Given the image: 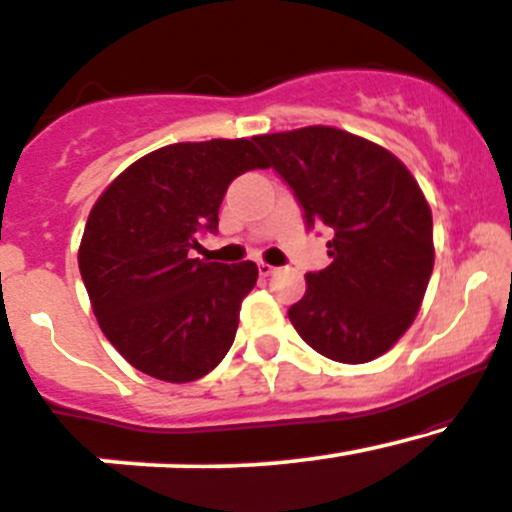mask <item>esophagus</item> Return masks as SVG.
<instances>
[{
    "label": "esophagus",
    "mask_w": 512,
    "mask_h": 512,
    "mask_svg": "<svg viewBox=\"0 0 512 512\" xmlns=\"http://www.w3.org/2000/svg\"><path fill=\"white\" fill-rule=\"evenodd\" d=\"M258 273H261L263 278H268V275L275 273V266H271V263H258Z\"/></svg>",
    "instance_id": "esophagus-1"
}]
</instances>
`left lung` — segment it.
I'll return each mask as SVG.
<instances>
[{
    "mask_svg": "<svg viewBox=\"0 0 512 512\" xmlns=\"http://www.w3.org/2000/svg\"><path fill=\"white\" fill-rule=\"evenodd\" d=\"M254 142L307 229L331 232V263L304 275L307 292L287 309L292 326L336 363L380 358L416 319L433 273V215L416 179L384 147L326 125Z\"/></svg>",
    "mask_w": 512,
    "mask_h": 512,
    "instance_id": "1",
    "label": "left lung"
}]
</instances>
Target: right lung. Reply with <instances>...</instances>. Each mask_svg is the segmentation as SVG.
<instances>
[{"label":"right lung","instance_id":"right-lung-1","mask_svg":"<svg viewBox=\"0 0 512 512\" xmlns=\"http://www.w3.org/2000/svg\"><path fill=\"white\" fill-rule=\"evenodd\" d=\"M266 169L251 140L179 142L128 166L86 220L79 273L101 331L132 367L193 382L222 363L256 263L191 258L229 183Z\"/></svg>","mask_w":512,"mask_h":512}]
</instances>
